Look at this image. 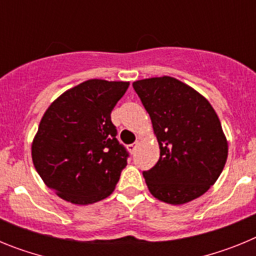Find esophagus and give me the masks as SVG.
Returning <instances> with one entry per match:
<instances>
[{
    "label": "esophagus",
    "instance_id": "34e87169",
    "mask_svg": "<svg viewBox=\"0 0 256 256\" xmlns=\"http://www.w3.org/2000/svg\"><path fill=\"white\" fill-rule=\"evenodd\" d=\"M138 144H140V142H138V141H136L134 144H130V146H128V150H130V152H134L136 148H138Z\"/></svg>",
    "mask_w": 256,
    "mask_h": 256
}]
</instances>
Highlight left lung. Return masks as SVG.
I'll list each match as a JSON object with an SVG mask.
<instances>
[{"instance_id":"obj_1","label":"left lung","mask_w":256,"mask_h":256,"mask_svg":"<svg viewBox=\"0 0 256 256\" xmlns=\"http://www.w3.org/2000/svg\"><path fill=\"white\" fill-rule=\"evenodd\" d=\"M148 112L160 158L144 172L148 191L172 205L204 195L224 168L228 144L220 122L204 96L172 76L133 83Z\"/></svg>"}]
</instances>
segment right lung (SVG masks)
<instances>
[{"mask_svg": "<svg viewBox=\"0 0 256 256\" xmlns=\"http://www.w3.org/2000/svg\"><path fill=\"white\" fill-rule=\"evenodd\" d=\"M128 87L90 79L58 97L40 119L32 159L46 186L65 201L94 204L114 191L130 154L110 114Z\"/></svg>", "mask_w": 256, "mask_h": 256, "instance_id": "obj_1", "label": "right lung"}]
</instances>
